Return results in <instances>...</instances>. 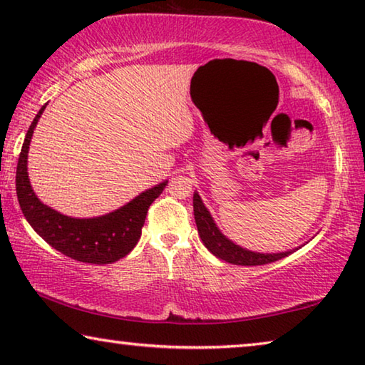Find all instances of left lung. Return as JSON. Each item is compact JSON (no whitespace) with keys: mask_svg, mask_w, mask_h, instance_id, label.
I'll return each instance as SVG.
<instances>
[{"mask_svg":"<svg viewBox=\"0 0 365 365\" xmlns=\"http://www.w3.org/2000/svg\"><path fill=\"white\" fill-rule=\"evenodd\" d=\"M193 211L201 242L205 243L206 248L211 251L215 257L222 259V261L235 265H262L275 262L279 261V259L287 257L288 255L294 252V250H289L285 252H272V255H269V252H255L235 245L232 240H228L225 235L219 230L214 219L211 217V212L207 211L205 202L201 201V196L197 193L193 195Z\"/></svg>","mask_w":365,"mask_h":365,"instance_id":"8db88e82","label":"left lung"}]
</instances>
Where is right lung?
Masks as SVG:
<instances>
[{
    "instance_id": "1",
    "label": "right lung",
    "mask_w": 365,
    "mask_h": 365,
    "mask_svg": "<svg viewBox=\"0 0 365 365\" xmlns=\"http://www.w3.org/2000/svg\"><path fill=\"white\" fill-rule=\"evenodd\" d=\"M46 104L35 115L32 125L24 140L19 163L16 172V191L22 214L34 230L51 245L54 250L67 257L88 264H110L127 256L141 237V227L145 224L151 202L163 193L168 180L140 193L135 200L115 211L91 219L69 217L36 197L29 180L27 158L34 130Z\"/></svg>"
}]
</instances>
